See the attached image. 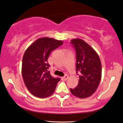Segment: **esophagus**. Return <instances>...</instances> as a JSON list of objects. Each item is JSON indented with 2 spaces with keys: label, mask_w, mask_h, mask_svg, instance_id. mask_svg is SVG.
Returning a JSON list of instances; mask_svg holds the SVG:
<instances>
[{
  "label": "esophagus",
  "mask_w": 123,
  "mask_h": 123,
  "mask_svg": "<svg viewBox=\"0 0 123 123\" xmlns=\"http://www.w3.org/2000/svg\"><path fill=\"white\" fill-rule=\"evenodd\" d=\"M68 77H69V76H68V75L66 74L64 77H62L61 78V80H63V81H66V80H68Z\"/></svg>",
  "instance_id": "obj_1"
}]
</instances>
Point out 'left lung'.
<instances>
[{"label": "left lung", "instance_id": "obj_1", "mask_svg": "<svg viewBox=\"0 0 123 123\" xmlns=\"http://www.w3.org/2000/svg\"><path fill=\"white\" fill-rule=\"evenodd\" d=\"M76 51V72L79 71L78 84L70 89L72 94L80 98L90 97L95 92L101 79L102 67L97 52L84 40H71Z\"/></svg>", "mask_w": 123, "mask_h": 123}]
</instances>
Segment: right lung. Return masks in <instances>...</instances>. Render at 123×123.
Listing matches in <instances>:
<instances>
[{"mask_svg":"<svg viewBox=\"0 0 123 123\" xmlns=\"http://www.w3.org/2000/svg\"><path fill=\"white\" fill-rule=\"evenodd\" d=\"M62 44L61 40L42 37L25 51L22 59V77L27 89L34 96L43 98L54 93L60 78H54L47 71V59L53 50Z\"/></svg>","mask_w":123,"mask_h":123,"instance_id":"obj_1","label":"right lung"}]
</instances>
